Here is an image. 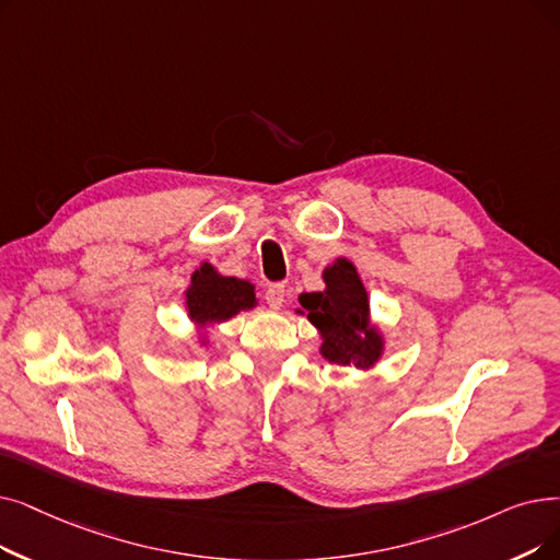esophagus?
<instances>
[{
	"label": "esophagus",
	"mask_w": 560,
	"mask_h": 560,
	"mask_svg": "<svg viewBox=\"0 0 560 560\" xmlns=\"http://www.w3.org/2000/svg\"><path fill=\"white\" fill-rule=\"evenodd\" d=\"M285 300V285L283 283H272L265 290V304L270 308H281Z\"/></svg>",
	"instance_id": "34e87169"
}]
</instances>
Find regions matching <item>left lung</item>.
Returning <instances> with one entry per match:
<instances>
[{
	"label": "left lung",
	"mask_w": 560,
	"mask_h": 560,
	"mask_svg": "<svg viewBox=\"0 0 560 560\" xmlns=\"http://www.w3.org/2000/svg\"><path fill=\"white\" fill-rule=\"evenodd\" d=\"M325 290L302 293L298 313L320 334V354L361 373L373 371L386 348V336L373 325L371 300L357 267L340 256L323 272Z\"/></svg>",
	"instance_id": "1"
}]
</instances>
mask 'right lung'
I'll return each instance as SVG.
<instances>
[{"label":"right lung","mask_w":560,"mask_h":560,"mask_svg":"<svg viewBox=\"0 0 560 560\" xmlns=\"http://www.w3.org/2000/svg\"><path fill=\"white\" fill-rule=\"evenodd\" d=\"M183 295L187 320L194 325L203 348L210 346L212 327H220L235 318L240 311H249L258 304L254 283L237 277H224L210 262H201L199 270L191 272Z\"/></svg>","instance_id":"obj_1"}]
</instances>
